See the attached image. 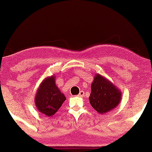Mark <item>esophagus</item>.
I'll use <instances>...</instances> for the list:
<instances>
[{
    "instance_id": "34e87169",
    "label": "esophagus",
    "mask_w": 152,
    "mask_h": 152,
    "mask_svg": "<svg viewBox=\"0 0 152 152\" xmlns=\"http://www.w3.org/2000/svg\"><path fill=\"white\" fill-rule=\"evenodd\" d=\"M84 95H85L84 91H80V92H79L78 96L79 97H83V96H84Z\"/></svg>"
}]
</instances>
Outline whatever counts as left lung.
Here are the masks:
<instances>
[{
	"instance_id": "1",
	"label": "left lung",
	"mask_w": 152,
	"mask_h": 152,
	"mask_svg": "<svg viewBox=\"0 0 152 152\" xmlns=\"http://www.w3.org/2000/svg\"><path fill=\"white\" fill-rule=\"evenodd\" d=\"M91 89L89 102L92 107L100 114L113 110L121 101V91L116 85L100 74H95Z\"/></svg>"
}]
</instances>
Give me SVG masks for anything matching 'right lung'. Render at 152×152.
Masks as SVG:
<instances>
[{
    "label": "right lung",
    "instance_id": "add662e5",
    "mask_svg": "<svg viewBox=\"0 0 152 152\" xmlns=\"http://www.w3.org/2000/svg\"><path fill=\"white\" fill-rule=\"evenodd\" d=\"M66 97L56 84V76H48L36 91L34 102L38 112L47 116H52L58 112Z\"/></svg>",
    "mask_w": 152,
    "mask_h": 152
}]
</instances>
